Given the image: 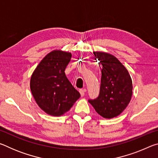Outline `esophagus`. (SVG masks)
<instances>
[{"mask_svg":"<svg viewBox=\"0 0 158 158\" xmlns=\"http://www.w3.org/2000/svg\"><path fill=\"white\" fill-rule=\"evenodd\" d=\"M85 92V89H80L79 90V93H80V94H81V97H83V96H84Z\"/></svg>","mask_w":158,"mask_h":158,"instance_id":"34e87169","label":"esophagus"}]
</instances>
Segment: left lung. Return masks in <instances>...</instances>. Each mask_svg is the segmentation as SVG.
<instances>
[{"instance_id": "1", "label": "left lung", "mask_w": 158, "mask_h": 158, "mask_svg": "<svg viewBox=\"0 0 158 158\" xmlns=\"http://www.w3.org/2000/svg\"><path fill=\"white\" fill-rule=\"evenodd\" d=\"M102 65L100 94L89 100L96 112L105 118L116 117L129 105L132 96V81L126 68L110 53L93 52Z\"/></svg>"}]
</instances>
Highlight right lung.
<instances>
[{
  "label": "right lung",
  "mask_w": 158,
  "mask_h": 158,
  "mask_svg": "<svg viewBox=\"0 0 158 158\" xmlns=\"http://www.w3.org/2000/svg\"><path fill=\"white\" fill-rule=\"evenodd\" d=\"M71 57V53L53 50L45 56L31 75L32 95L40 108L51 116H62L80 98L65 73Z\"/></svg>",
  "instance_id": "right-lung-1"
}]
</instances>
